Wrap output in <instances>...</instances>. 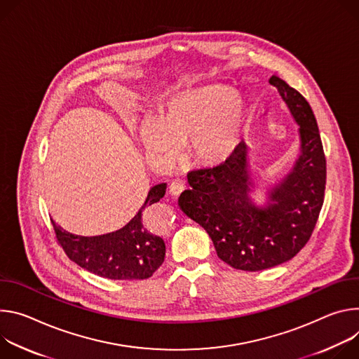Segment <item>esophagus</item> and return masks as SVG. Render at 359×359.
I'll list each match as a JSON object with an SVG mask.
<instances>
[{"instance_id": "34e87169", "label": "esophagus", "mask_w": 359, "mask_h": 359, "mask_svg": "<svg viewBox=\"0 0 359 359\" xmlns=\"http://www.w3.org/2000/svg\"><path fill=\"white\" fill-rule=\"evenodd\" d=\"M185 189H187V182L182 180H175L170 187V192L172 196H180Z\"/></svg>"}]
</instances>
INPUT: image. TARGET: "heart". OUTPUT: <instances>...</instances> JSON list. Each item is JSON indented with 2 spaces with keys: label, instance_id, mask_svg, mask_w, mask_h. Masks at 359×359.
I'll use <instances>...</instances> for the list:
<instances>
[{
  "label": "heart",
  "instance_id": "1",
  "mask_svg": "<svg viewBox=\"0 0 359 359\" xmlns=\"http://www.w3.org/2000/svg\"><path fill=\"white\" fill-rule=\"evenodd\" d=\"M245 123V102L231 88L210 84L167 101L140 138L154 159L171 161L184 144L192 163L217 167L240 147Z\"/></svg>",
  "mask_w": 359,
  "mask_h": 359
}]
</instances>
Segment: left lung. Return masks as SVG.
Wrapping results in <instances>:
<instances>
[{"mask_svg": "<svg viewBox=\"0 0 359 359\" xmlns=\"http://www.w3.org/2000/svg\"><path fill=\"white\" fill-rule=\"evenodd\" d=\"M269 83L299 126L301 149L291 172L268 191V203L261 207L251 198L255 184L245 142L224 164L191 171V188L178 200L182 212L208 232L217 255L243 271H262L294 258L311 238L324 204L327 161L315 115L284 79L272 75Z\"/></svg>", "mask_w": 359, "mask_h": 359, "instance_id": "left-lung-1", "label": "left lung"}]
</instances>
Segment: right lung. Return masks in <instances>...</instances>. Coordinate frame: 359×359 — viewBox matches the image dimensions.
Wrapping results in <instances>:
<instances>
[{
  "label": "right lung",
  "mask_w": 359,
  "mask_h": 359,
  "mask_svg": "<svg viewBox=\"0 0 359 359\" xmlns=\"http://www.w3.org/2000/svg\"><path fill=\"white\" fill-rule=\"evenodd\" d=\"M165 191L167 184L152 187L138 214L115 232L98 236L75 235L51 219L58 244L71 261L98 276L118 281L147 280L163 265L165 243L145 222L144 211L161 200Z\"/></svg>",
  "instance_id": "add662e5"
}]
</instances>
